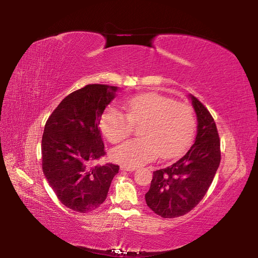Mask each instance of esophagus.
<instances>
[{"instance_id":"34e87169","label":"esophagus","mask_w":258,"mask_h":258,"mask_svg":"<svg viewBox=\"0 0 258 258\" xmlns=\"http://www.w3.org/2000/svg\"><path fill=\"white\" fill-rule=\"evenodd\" d=\"M137 168L136 167H131V166H126V165H121L120 166V170L122 171H129V172H132V171H135Z\"/></svg>"}]
</instances>
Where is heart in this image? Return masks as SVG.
Here are the masks:
<instances>
[{
	"label": "heart",
	"instance_id": "heart-1",
	"mask_svg": "<svg viewBox=\"0 0 258 258\" xmlns=\"http://www.w3.org/2000/svg\"><path fill=\"white\" fill-rule=\"evenodd\" d=\"M123 113L115 105L108 106L101 118V130L111 143H119L141 124L142 138L132 139L117 146L113 158L126 166L137 167L152 161L161 154L173 158L184 153L191 143L196 116L186 102H176L158 93H143L124 101Z\"/></svg>",
	"mask_w": 258,
	"mask_h": 258
}]
</instances>
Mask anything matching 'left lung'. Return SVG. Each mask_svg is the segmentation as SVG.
<instances>
[{
    "mask_svg": "<svg viewBox=\"0 0 258 258\" xmlns=\"http://www.w3.org/2000/svg\"><path fill=\"white\" fill-rule=\"evenodd\" d=\"M190 98L198 121L195 142L173 165L154 171L145 194L148 208L163 218L182 216L196 207L221 162V141L213 117L196 97Z\"/></svg>",
    "mask_w": 258,
    "mask_h": 258,
    "instance_id": "left-lung-1",
    "label": "left lung"
}]
</instances>
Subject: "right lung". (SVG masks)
<instances>
[{
    "label": "right lung",
    "mask_w": 258,
    "mask_h": 258,
    "mask_svg": "<svg viewBox=\"0 0 258 258\" xmlns=\"http://www.w3.org/2000/svg\"><path fill=\"white\" fill-rule=\"evenodd\" d=\"M118 87L89 84L68 95L48 117L42 138L44 175L62 205L76 212L106 199L119 166L93 165L106 155L100 120Z\"/></svg>",
    "instance_id": "right-lung-1"
}]
</instances>
